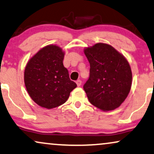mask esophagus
<instances>
[{
	"instance_id": "esophagus-1",
	"label": "esophagus",
	"mask_w": 154,
	"mask_h": 154,
	"mask_svg": "<svg viewBox=\"0 0 154 154\" xmlns=\"http://www.w3.org/2000/svg\"><path fill=\"white\" fill-rule=\"evenodd\" d=\"M81 83H82V82H81V80H78V81H76V84H77V85L79 86V87H80V86L81 85Z\"/></svg>"
}]
</instances>
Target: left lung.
I'll return each instance as SVG.
<instances>
[{"instance_id": "obj_1", "label": "left lung", "mask_w": 154, "mask_h": 154, "mask_svg": "<svg viewBox=\"0 0 154 154\" xmlns=\"http://www.w3.org/2000/svg\"><path fill=\"white\" fill-rule=\"evenodd\" d=\"M90 63V77L83 86L89 102L104 111L121 106L132 85V71L127 59L114 48L98 43L84 49Z\"/></svg>"}]
</instances>
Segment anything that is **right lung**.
<instances>
[{
    "instance_id": "right-lung-1",
    "label": "right lung",
    "mask_w": 154,
    "mask_h": 154,
    "mask_svg": "<svg viewBox=\"0 0 154 154\" xmlns=\"http://www.w3.org/2000/svg\"><path fill=\"white\" fill-rule=\"evenodd\" d=\"M64 57L60 47L48 45L35 53L25 67L27 92L33 102L43 108L51 109L63 104L77 87L64 66Z\"/></svg>"
}]
</instances>
